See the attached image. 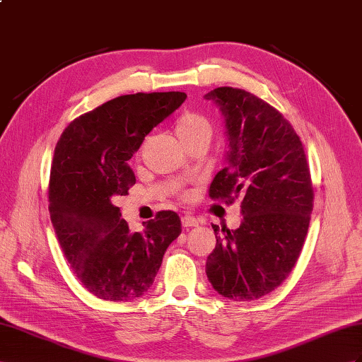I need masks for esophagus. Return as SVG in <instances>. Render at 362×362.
Masks as SVG:
<instances>
[{
  "label": "esophagus",
  "instance_id": "esophagus-1",
  "mask_svg": "<svg viewBox=\"0 0 362 362\" xmlns=\"http://www.w3.org/2000/svg\"><path fill=\"white\" fill-rule=\"evenodd\" d=\"M199 223H200V218L194 217V216H189V214H187V216H183V217H182V225H183L185 228L199 226Z\"/></svg>",
  "mask_w": 362,
  "mask_h": 362
}]
</instances>
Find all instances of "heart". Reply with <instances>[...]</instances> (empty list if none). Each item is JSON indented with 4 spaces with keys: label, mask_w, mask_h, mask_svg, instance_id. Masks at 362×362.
Masks as SVG:
<instances>
[{
    "label": "heart",
    "mask_w": 362,
    "mask_h": 362,
    "mask_svg": "<svg viewBox=\"0 0 362 362\" xmlns=\"http://www.w3.org/2000/svg\"><path fill=\"white\" fill-rule=\"evenodd\" d=\"M175 134H177L183 145L199 141V139L211 141L212 125L205 116L188 111V113H183L175 122Z\"/></svg>",
    "instance_id": "1"
}]
</instances>
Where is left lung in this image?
I'll use <instances>...</instances> for the list:
<instances>
[{"mask_svg": "<svg viewBox=\"0 0 362 362\" xmlns=\"http://www.w3.org/2000/svg\"><path fill=\"white\" fill-rule=\"evenodd\" d=\"M223 117L226 166L209 187L212 199L242 197L237 229L212 226L217 245L206 260L212 287L234 301L276 289L298 260L313 209L303 144L292 125L252 93L218 87L205 95Z\"/></svg>", "mask_w": 362, "mask_h": 362, "instance_id": "obj_1", "label": "left lung"}]
</instances>
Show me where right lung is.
Instances as JSON below:
<instances>
[{
  "label": "right lung",
  "mask_w": 362,
  "mask_h": 362,
  "mask_svg": "<svg viewBox=\"0 0 362 362\" xmlns=\"http://www.w3.org/2000/svg\"><path fill=\"white\" fill-rule=\"evenodd\" d=\"M182 91L111 99L73 120L54 148L49 211L70 267L105 301H129L153 286L166 249L182 233L180 217L160 211L142 233L129 230L113 205L136 183L128 160L145 136L177 110Z\"/></svg>",
  "instance_id": "obj_1"
}]
</instances>
